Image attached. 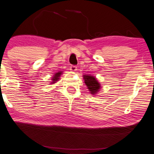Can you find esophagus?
<instances>
[{
  "label": "esophagus",
  "mask_w": 154,
  "mask_h": 154,
  "mask_svg": "<svg viewBox=\"0 0 154 154\" xmlns=\"http://www.w3.org/2000/svg\"><path fill=\"white\" fill-rule=\"evenodd\" d=\"M70 70L71 71H73V72H74V71L77 70V67L75 66H70Z\"/></svg>",
  "instance_id": "1"
}]
</instances>
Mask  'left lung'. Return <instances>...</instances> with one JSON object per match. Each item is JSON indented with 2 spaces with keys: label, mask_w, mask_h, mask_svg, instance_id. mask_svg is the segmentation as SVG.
Masks as SVG:
<instances>
[{
  "label": "left lung",
  "mask_w": 154,
  "mask_h": 154,
  "mask_svg": "<svg viewBox=\"0 0 154 154\" xmlns=\"http://www.w3.org/2000/svg\"><path fill=\"white\" fill-rule=\"evenodd\" d=\"M83 79L90 94H96L100 91L101 85L95 77L92 76L91 75H83Z\"/></svg>",
  "instance_id": "8db88e82"
}]
</instances>
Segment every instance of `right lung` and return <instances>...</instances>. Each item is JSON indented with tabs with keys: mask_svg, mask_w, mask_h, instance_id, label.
Here are the masks:
<instances>
[{
	"mask_svg": "<svg viewBox=\"0 0 154 154\" xmlns=\"http://www.w3.org/2000/svg\"><path fill=\"white\" fill-rule=\"evenodd\" d=\"M62 71H59V72L54 73V75H53V77H52V82H51V84L55 83L56 82L60 79V77L61 76V75H62Z\"/></svg>",
	"mask_w": 154,
	"mask_h": 154,
	"instance_id": "add662e5",
	"label": "right lung"
}]
</instances>
